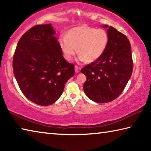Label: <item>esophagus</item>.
Listing matches in <instances>:
<instances>
[{
	"label": "esophagus",
	"mask_w": 151,
	"mask_h": 151,
	"mask_svg": "<svg viewBox=\"0 0 151 151\" xmlns=\"http://www.w3.org/2000/svg\"><path fill=\"white\" fill-rule=\"evenodd\" d=\"M79 70H80V68H79L77 65H75V71L76 73L79 72Z\"/></svg>",
	"instance_id": "esophagus-1"
}]
</instances>
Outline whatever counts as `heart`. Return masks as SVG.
<instances>
[{"label": "heart", "instance_id": "b5f03b06", "mask_svg": "<svg viewBox=\"0 0 151 151\" xmlns=\"http://www.w3.org/2000/svg\"><path fill=\"white\" fill-rule=\"evenodd\" d=\"M106 31L89 26H79L70 30L65 36H61L59 44L65 60H71L78 52L81 60L93 62L101 56L107 46Z\"/></svg>", "mask_w": 151, "mask_h": 151}]
</instances>
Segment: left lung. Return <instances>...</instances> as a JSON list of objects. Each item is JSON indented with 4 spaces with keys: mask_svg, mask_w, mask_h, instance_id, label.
Wrapping results in <instances>:
<instances>
[{
    "mask_svg": "<svg viewBox=\"0 0 151 151\" xmlns=\"http://www.w3.org/2000/svg\"><path fill=\"white\" fill-rule=\"evenodd\" d=\"M103 27L107 28L109 40L106 50L99 59L81 70L87 78L84 92L99 104L112 101L120 96L133 69L131 44L127 36L112 26Z\"/></svg>",
    "mask_w": 151,
    "mask_h": 151,
    "instance_id": "1",
    "label": "left lung"
}]
</instances>
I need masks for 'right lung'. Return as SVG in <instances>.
<instances>
[{"mask_svg":"<svg viewBox=\"0 0 151 151\" xmlns=\"http://www.w3.org/2000/svg\"><path fill=\"white\" fill-rule=\"evenodd\" d=\"M55 34L51 24L33 26L19 40L13 56V72L21 91L42 106L56 101L75 73Z\"/></svg>","mask_w":151,"mask_h":151,"instance_id":"right-lung-1","label":"right lung"}]
</instances>
